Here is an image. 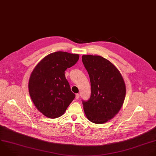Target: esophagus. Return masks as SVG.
<instances>
[{
  "mask_svg": "<svg viewBox=\"0 0 156 156\" xmlns=\"http://www.w3.org/2000/svg\"><path fill=\"white\" fill-rule=\"evenodd\" d=\"M75 98H76V99H78L80 98V94H76V95H75Z\"/></svg>",
  "mask_w": 156,
  "mask_h": 156,
  "instance_id": "34e87169",
  "label": "esophagus"
}]
</instances>
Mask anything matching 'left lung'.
Here are the masks:
<instances>
[{
	"label": "left lung",
	"mask_w": 156,
	"mask_h": 156,
	"mask_svg": "<svg viewBox=\"0 0 156 156\" xmlns=\"http://www.w3.org/2000/svg\"><path fill=\"white\" fill-rule=\"evenodd\" d=\"M83 63L90 81V98L83 101L86 118L101 124L113 118L121 110L126 97L124 78L117 67L100 56L83 55Z\"/></svg>",
	"instance_id": "1"
}]
</instances>
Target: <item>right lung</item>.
I'll return each mask as SVG.
<instances>
[{"mask_svg":"<svg viewBox=\"0 0 156 156\" xmlns=\"http://www.w3.org/2000/svg\"><path fill=\"white\" fill-rule=\"evenodd\" d=\"M79 58L78 54L55 52L43 58L32 72L29 92L34 105L44 116L51 119L61 116L75 98L65 71Z\"/></svg>","mask_w":156,"mask_h":156,"instance_id":"right-lung-1","label":"right lung"}]
</instances>
